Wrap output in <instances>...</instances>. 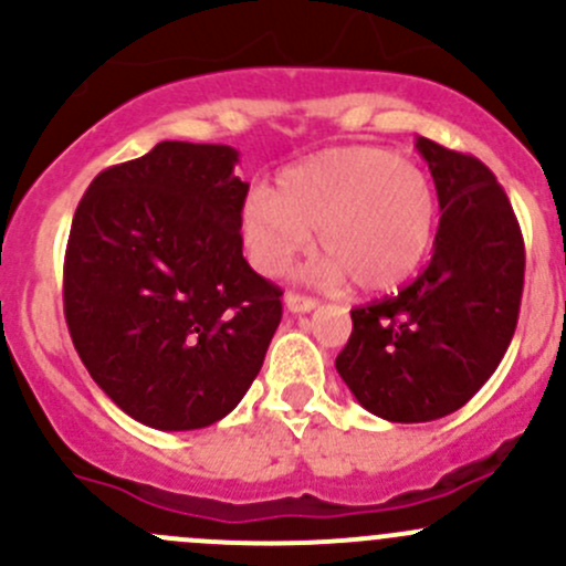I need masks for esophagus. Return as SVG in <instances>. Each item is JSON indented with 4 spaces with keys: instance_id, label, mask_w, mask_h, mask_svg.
I'll return each mask as SVG.
<instances>
[{
    "instance_id": "34e87169",
    "label": "esophagus",
    "mask_w": 566,
    "mask_h": 566,
    "mask_svg": "<svg viewBox=\"0 0 566 566\" xmlns=\"http://www.w3.org/2000/svg\"><path fill=\"white\" fill-rule=\"evenodd\" d=\"M285 307H289L291 313H311L313 307L318 305L316 300H313V296H305V294H296V291H289V294H285Z\"/></svg>"
}]
</instances>
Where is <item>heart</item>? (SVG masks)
I'll list each match as a JSON object with an SVG mask.
<instances>
[{
    "label": "heart",
    "mask_w": 566,
    "mask_h": 566,
    "mask_svg": "<svg viewBox=\"0 0 566 566\" xmlns=\"http://www.w3.org/2000/svg\"><path fill=\"white\" fill-rule=\"evenodd\" d=\"M438 198L423 167L374 145L329 148L285 167L277 189L255 187L242 209L253 264L281 277L307 253L316 231L327 250L313 277L363 291L405 283L427 255Z\"/></svg>",
    "instance_id": "heart-1"
}]
</instances>
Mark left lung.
I'll return each instance as SVG.
<instances>
[{"mask_svg":"<svg viewBox=\"0 0 566 566\" xmlns=\"http://www.w3.org/2000/svg\"><path fill=\"white\" fill-rule=\"evenodd\" d=\"M416 148L443 211L432 261L396 296L352 307L335 357L355 399L394 423L451 416L479 394L512 344L525 277L520 222L490 167L427 137Z\"/></svg>","mask_w":566,"mask_h":566,"instance_id":"1","label":"left lung"}]
</instances>
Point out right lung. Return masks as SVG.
<instances>
[{"label":"right lung","instance_id":"1","mask_svg":"<svg viewBox=\"0 0 566 566\" xmlns=\"http://www.w3.org/2000/svg\"><path fill=\"white\" fill-rule=\"evenodd\" d=\"M231 145L165 139L101 170L71 222L63 305L101 390L134 421L203 429L242 401L283 291L242 255L250 184Z\"/></svg>","mask_w":566,"mask_h":566}]
</instances>
